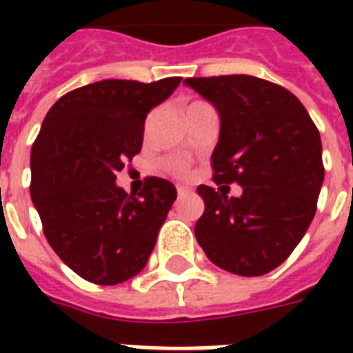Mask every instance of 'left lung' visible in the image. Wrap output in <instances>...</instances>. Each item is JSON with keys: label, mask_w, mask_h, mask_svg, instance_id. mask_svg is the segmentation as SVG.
<instances>
[{"label": "left lung", "mask_w": 353, "mask_h": 353, "mask_svg": "<svg viewBox=\"0 0 353 353\" xmlns=\"http://www.w3.org/2000/svg\"><path fill=\"white\" fill-rule=\"evenodd\" d=\"M172 92L162 81H98L62 96L35 138L30 194L45 238L90 283L117 285L141 272L176 200L162 177L130 170V185L117 181L141 151L147 113Z\"/></svg>", "instance_id": "left-lung-1"}]
</instances>
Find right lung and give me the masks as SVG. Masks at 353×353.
I'll return each mask as SVG.
<instances>
[{"label":"right lung","instance_id":"right-lung-1","mask_svg":"<svg viewBox=\"0 0 353 353\" xmlns=\"http://www.w3.org/2000/svg\"><path fill=\"white\" fill-rule=\"evenodd\" d=\"M221 115L212 154L215 187L194 234L208 259L238 276H263L288 259L316 214L323 183L321 139L296 100L245 75L200 79ZM241 185L238 193L230 185Z\"/></svg>","mask_w":353,"mask_h":353}]
</instances>
